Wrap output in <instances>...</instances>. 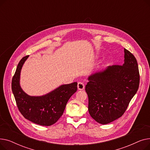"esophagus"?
<instances>
[{
	"instance_id": "esophagus-1",
	"label": "esophagus",
	"mask_w": 150,
	"mask_h": 150,
	"mask_svg": "<svg viewBox=\"0 0 150 150\" xmlns=\"http://www.w3.org/2000/svg\"><path fill=\"white\" fill-rule=\"evenodd\" d=\"M78 89L79 90H83L84 89V84L83 82H78Z\"/></svg>"
}]
</instances>
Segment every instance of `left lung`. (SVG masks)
<instances>
[{"instance_id": "8db88e82", "label": "left lung", "mask_w": 150, "mask_h": 150, "mask_svg": "<svg viewBox=\"0 0 150 150\" xmlns=\"http://www.w3.org/2000/svg\"><path fill=\"white\" fill-rule=\"evenodd\" d=\"M123 65L109 66L90 76L85 91L91 116L106 125L122 117L139 86L140 75L135 57L124 49Z\"/></svg>"}]
</instances>
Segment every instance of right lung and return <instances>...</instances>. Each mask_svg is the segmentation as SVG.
Listing matches in <instances>:
<instances>
[{"mask_svg":"<svg viewBox=\"0 0 150 150\" xmlns=\"http://www.w3.org/2000/svg\"><path fill=\"white\" fill-rule=\"evenodd\" d=\"M28 57L21 59L12 78L11 89L17 106L26 119L39 125H52L62 116L68 100L77 91V83L62 85L44 96H28L19 85L21 70Z\"/></svg>","mask_w":150,"mask_h":150,"instance_id":"obj_1","label":"right lung"}]
</instances>
